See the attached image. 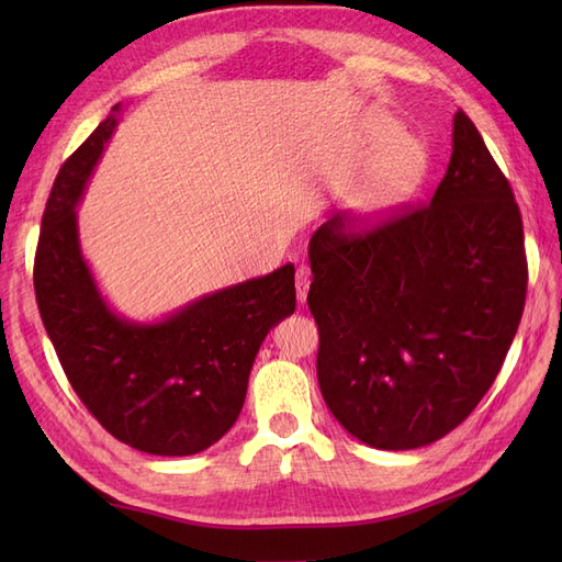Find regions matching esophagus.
<instances>
[{
  "mask_svg": "<svg viewBox=\"0 0 562 562\" xmlns=\"http://www.w3.org/2000/svg\"><path fill=\"white\" fill-rule=\"evenodd\" d=\"M310 283H312V271H310V267H300L297 274H295V291H297V302H300V304L307 302Z\"/></svg>",
  "mask_w": 562,
  "mask_h": 562,
  "instance_id": "34e87169",
  "label": "esophagus"
}]
</instances>
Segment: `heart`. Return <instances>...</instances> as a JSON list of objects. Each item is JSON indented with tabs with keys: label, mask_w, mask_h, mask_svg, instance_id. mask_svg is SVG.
<instances>
[{
	"label": "heart",
	"mask_w": 562,
	"mask_h": 562,
	"mask_svg": "<svg viewBox=\"0 0 562 562\" xmlns=\"http://www.w3.org/2000/svg\"><path fill=\"white\" fill-rule=\"evenodd\" d=\"M361 157L370 159L347 194V211L363 227L380 225L411 201L427 180L429 159L394 116L375 112L361 131Z\"/></svg>",
	"instance_id": "1"
}]
</instances>
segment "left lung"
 <instances>
[{
  "mask_svg": "<svg viewBox=\"0 0 562 562\" xmlns=\"http://www.w3.org/2000/svg\"><path fill=\"white\" fill-rule=\"evenodd\" d=\"M310 265L333 417L380 450L459 427L495 382L527 291L520 211L471 119L454 114L448 171L427 206L366 234L335 215L310 239Z\"/></svg>",
  "mask_w": 562,
  "mask_h": 562,
  "instance_id": "8db88e82",
  "label": "left lung"
}]
</instances>
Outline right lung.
Returning a JSON list of instances; mask_svg holds the SVG:
<instances>
[{
	"label": "right lung",
	"mask_w": 562,
	"mask_h": 562,
	"mask_svg": "<svg viewBox=\"0 0 562 562\" xmlns=\"http://www.w3.org/2000/svg\"><path fill=\"white\" fill-rule=\"evenodd\" d=\"M112 114L67 159L42 217L35 293L67 380L122 443L187 457L239 417L267 333L295 312V267L201 295L157 321H133L100 293L79 241L77 206L119 124Z\"/></svg>",
	"instance_id": "right-lung-1"
}]
</instances>
